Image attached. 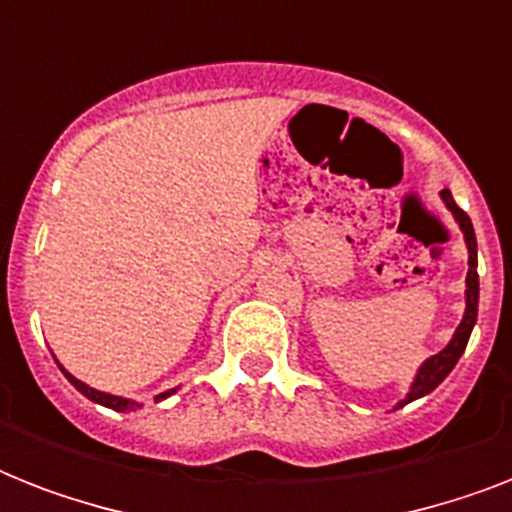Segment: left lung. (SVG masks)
I'll use <instances>...</instances> for the list:
<instances>
[{"label":"left lung","mask_w":512,"mask_h":512,"mask_svg":"<svg viewBox=\"0 0 512 512\" xmlns=\"http://www.w3.org/2000/svg\"><path fill=\"white\" fill-rule=\"evenodd\" d=\"M441 199H444L446 209L452 212L454 220L460 223V231L465 236V244H468V279H465V316H462L460 327L454 332V337L449 340L444 350H438L436 356H430L425 364L417 369L414 374V382L409 393H406L404 401H398L396 409H401L404 404L414 401V398H422L428 396L430 390H436L441 382L446 380V374L452 372L454 364L460 361V356L465 353V345L470 340V332L476 327V319H478V249H476V231H473V223H470V217L457 207V201L452 199V191L444 188L441 191Z\"/></svg>","instance_id":"obj_1"}]
</instances>
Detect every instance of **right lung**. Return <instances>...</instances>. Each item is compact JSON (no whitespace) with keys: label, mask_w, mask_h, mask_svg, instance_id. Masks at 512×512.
I'll list each match as a JSON object with an SVG mask.
<instances>
[{"label":"right lung","mask_w":512,"mask_h":512,"mask_svg":"<svg viewBox=\"0 0 512 512\" xmlns=\"http://www.w3.org/2000/svg\"><path fill=\"white\" fill-rule=\"evenodd\" d=\"M58 366H60V364H58ZM60 372L66 374L68 382H71V385H74V388L79 390V393H82V396H87V398H90V401H95V404L108 406V409H114V412H132V409H135V406H140V404H135V401H130V398L111 396V393H103V390L90 388V385H87V382L76 380L74 374H68L66 369H63V366H60ZM172 393H175V388L167 390V393H159V396H156V401H162V398L172 396Z\"/></svg>","instance_id":"1"}]
</instances>
